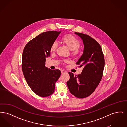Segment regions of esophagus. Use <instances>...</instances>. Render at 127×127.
<instances>
[{
	"mask_svg": "<svg viewBox=\"0 0 127 127\" xmlns=\"http://www.w3.org/2000/svg\"><path fill=\"white\" fill-rule=\"evenodd\" d=\"M61 74H65V73H67V71H66V70H62L61 71Z\"/></svg>",
	"mask_w": 127,
	"mask_h": 127,
	"instance_id": "1",
	"label": "esophagus"
}]
</instances>
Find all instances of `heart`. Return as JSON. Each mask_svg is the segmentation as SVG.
<instances>
[{
    "mask_svg": "<svg viewBox=\"0 0 127 127\" xmlns=\"http://www.w3.org/2000/svg\"><path fill=\"white\" fill-rule=\"evenodd\" d=\"M62 41L70 50H73V54L77 55L79 54V48L80 46V43L76 37L70 35H67L62 38ZM57 47L58 43L54 41L51 46L50 50L52 52H54L57 50Z\"/></svg>",
    "mask_w": 127,
    "mask_h": 127,
    "instance_id": "b5f03b06",
    "label": "heart"
}]
</instances>
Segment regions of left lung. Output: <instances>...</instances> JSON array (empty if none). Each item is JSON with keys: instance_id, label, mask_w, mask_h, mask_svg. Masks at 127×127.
Masks as SVG:
<instances>
[{"instance_id": "left-lung-1", "label": "left lung", "mask_w": 127, "mask_h": 127, "mask_svg": "<svg viewBox=\"0 0 127 127\" xmlns=\"http://www.w3.org/2000/svg\"><path fill=\"white\" fill-rule=\"evenodd\" d=\"M83 40V53L77 64L83 66L82 72L77 76L69 72L70 79L67 82L68 89L75 97H89L95 90L103 76L105 65L104 56L99 44L91 36L75 32Z\"/></svg>"}]
</instances>
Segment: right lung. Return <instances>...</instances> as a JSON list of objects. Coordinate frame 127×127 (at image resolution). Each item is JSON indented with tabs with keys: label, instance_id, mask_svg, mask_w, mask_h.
<instances>
[{
	"label": "right lung",
	"instance_id": "obj_1",
	"mask_svg": "<svg viewBox=\"0 0 127 127\" xmlns=\"http://www.w3.org/2000/svg\"><path fill=\"white\" fill-rule=\"evenodd\" d=\"M61 31H48L39 34L25 46L22 57V69L30 89L37 95L49 96L53 93L55 83L61 71L45 66L46 58L50 54V47Z\"/></svg>",
	"mask_w": 127,
	"mask_h": 127
}]
</instances>
